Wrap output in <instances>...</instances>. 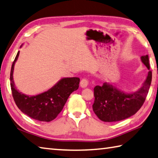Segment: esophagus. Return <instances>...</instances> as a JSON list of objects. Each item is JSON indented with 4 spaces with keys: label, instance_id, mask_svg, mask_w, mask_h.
<instances>
[{
    "label": "esophagus",
    "instance_id": "1",
    "mask_svg": "<svg viewBox=\"0 0 158 158\" xmlns=\"http://www.w3.org/2000/svg\"><path fill=\"white\" fill-rule=\"evenodd\" d=\"M88 84H89V80L87 78H83L81 81H80V86H81L82 88L87 87Z\"/></svg>",
    "mask_w": 158,
    "mask_h": 158
}]
</instances>
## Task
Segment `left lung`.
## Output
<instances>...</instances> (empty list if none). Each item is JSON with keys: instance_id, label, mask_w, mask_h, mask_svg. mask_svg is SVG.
Masks as SVG:
<instances>
[{"instance_id": "8db88e82", "label": "left lung", "mask_w": 158, "mask_h": 158, "mask_svg": "<svg viewBox=\"0 0 158 158\" xmlns=\"http://www.w3.org/2000/svg\"><path fill=\"white\" fill-rule=\"evenodd\" d=\"M142 62L150 69L148 56H142ZM152 80V71H149L142 87L133 94H126L114 86L104 83L102 87H94L93 110L98 118L104 122L123 120L135 114L141 108L148 93Z\"/></svg>"}]
</instances>
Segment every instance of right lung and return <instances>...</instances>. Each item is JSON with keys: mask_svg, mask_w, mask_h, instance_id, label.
I'll list each match as a JSON object with an SVG mask.
<instances>
[{"mask_svg": "<svg viewBox=\"0 0 158 158\" xmlns=\"http://www.w3.org/2000/svg\"><path fill=\"white\" fill-rule=\"evenodd\" d=\"M19 55V52L13 62L10 72V85L15 103L20 111L34 120H53L63 109L70 94L78 89L80 78H62L49 91L35 96H26L16 89L13 80L14 64Z\"/></svg>", "mask_w": 158, "mask_h": 158, "instance_id": "obj_1", "label": "right lung"}]
</instances>
